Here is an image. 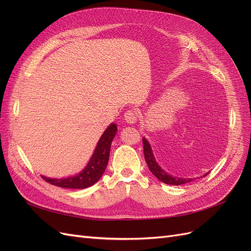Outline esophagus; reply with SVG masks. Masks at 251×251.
I'll return each mask as SVG.
<instances>
[{"instance_id": "obj_1", "label": "esophagus", "mask_w": 251, "mask_h": 251, "mask_svg": "<svg viewBox=\"0 0 251 251\" xmlns=\"http://www.w3.org/2000/svg\"><path fill=\"white\" fill-rule=\"evenodd\" d=\"M138 115L135 110H128L125 113V120L127 124H135L137 121Z\"/></svg>"}]
</instances>
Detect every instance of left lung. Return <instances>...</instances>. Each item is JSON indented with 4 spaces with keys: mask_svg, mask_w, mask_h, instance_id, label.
Returning <instances> with one entry per match:
<instances>
[{
    "mask_svg": "<svg viewBox=\"0 0 251 251\" xmlns=\"http://www.w3.org/2000/svg\"><path fill=\"white\" fill-rule=\"evenodd\" d=\"M142 142H143V153H144V158H146L147 164L149 166L150 171L151 172V174H153L155 177H157L159 179V181L163 182V183H165V184H171V185H181V184L189 183V182L194 181L193 178L173 177L170 174L165 173L160 168V166H159V164L156 162L153 151H151V148L150 146V143L148 142V140L146 138H142ZM207 175H208V173L205 174L203 177L207 176Z\"/></svg>",
    "mask_w": 251,
    "mask_h": 251,
    "instance_id": "obj_1",
    "label": "left lung"
}]
</instances>
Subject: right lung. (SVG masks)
<instances>
[{
	"label": "right lung",
	"instance_id": "right-lung-1",
	"mask_svg": "<svg viewBox=\"0 0 251 251\" xmlns=\"http://www.w3.org/2000/svg\"><path fill=\"white\" fill-rule=\"evenodd\" d=\"M117 126L115 124H111L103 132L98 141L94 153L89 160V163L83 171L76 176H72L64 179H52L48 177L42 178L52 185H56L64 188H87L95 184L102 176L108 165L111 143L115 137Z\"/></svg>",
	"mask_w": 251,
	"mask_h": 251
}]
</instances>
